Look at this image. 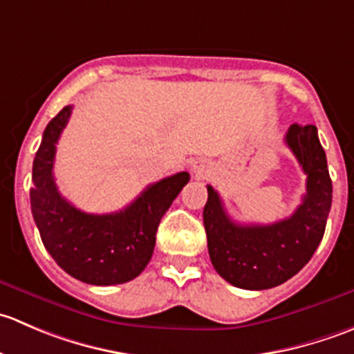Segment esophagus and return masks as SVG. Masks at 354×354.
<instances>
[{
	"label": "esophagus",
	"mask_w": 354,
	"mask_h": 354,
	"mask_svg": "<svg viewBox=\"0 0 354 354\" xmlns=\"http://www.w3.org/2000/svg\"><path fill=\"white\" fill-rule=\"evenodd\" d=\"M192 169H194V173L197 174V176L203 178L210 173V164L207 162L205 159H198V160H195L194 166H192Z\"/></svg>",
	"instance_id": "34e87169"
}]
</instances>
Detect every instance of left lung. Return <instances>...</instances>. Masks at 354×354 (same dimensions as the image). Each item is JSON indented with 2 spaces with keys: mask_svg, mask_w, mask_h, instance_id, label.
Listing matches in <instances>:
<instances>
[{
  "mask_svg": "<svg viewBox=\"0 0 354 354\" xmlns=\"http://www.w3.org/2000/svg\"><path fill=\"white\" fill-rule=\"evenodd\" d=\"M284 140L306 174V194L292 216L272 224H236L219 194L207 187L203 226L210 262L236 288L260 291L286 283L308 263L326 231L332 181L317 127L291 124Z\"/></svg>",
  "mask_w": 354,
  "mask_h": 354,
  "instance_id": "1",
  "label": "left lung"
}]
</instances>
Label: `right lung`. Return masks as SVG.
Masks as SVG:
<instances>
[{
    "label": "right lung",
    "mask_w": 354,
    "mask_h": 354,
    "mask_svg": "<svg viewBox=\"0 0 354 354\" xmlns=\"http://www.w3.org/2000/svg\"><path fill=\"white\" fill-rule=\"evenodd\" d=\"M73 106H65L46 127L32 166L30 209L41 240L59 267L94 286L123 284L147 267L160 219L188 183L187 171L145 188L114 214L82 212L62 197L53 176L56 144Z\"/></svg>",
    "instance_id": "add662e5"
}]
</instances>
